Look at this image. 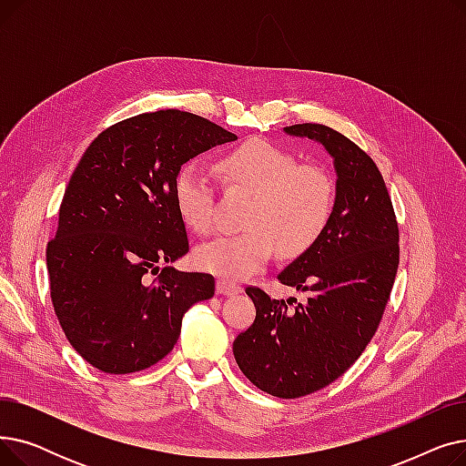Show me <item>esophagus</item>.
I'll return each mask as SVG.
<instances>
[{
    "label": "esophagus",
    "instance_id": "34e87169",
    "mask_svg": "<svg viewBox=\"0 0 466 466\" xmlns=\"http://www.w3.org/2000/svg\"><path fill=\"white\" fill-rule=\"evenodd\" d=\"M239 290H241V287H238L236 283H228V281H225V279H218V281H217V292H218V295L232 297V295H238Z\"/></svg>",
    "mask_w": 466,
    "mask_h": 466
}]
</instances>
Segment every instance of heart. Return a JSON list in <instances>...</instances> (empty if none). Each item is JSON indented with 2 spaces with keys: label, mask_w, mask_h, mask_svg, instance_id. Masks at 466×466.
<instances>
[{
  "label": "heart",
  "mask_w": 466,
  "mask_h": 466,
  "mask_svg": "<svg viewBox=\"0 0 466 466\" xmlns=\"http://www.w3.org/2000/svg\"><path fill=\"white\" fill-rule=\"evenodd\" d=\"M230 190L253 194L243 213L246 230L204 243L196 266L227 281H241L266 266L276 248L281 257L308 253L323 238L336 209V185L327 171L266 141L241 143L217 162ZM176 209L192 232L206 236L215 227V196L204 171L188 162L174 179Z\"/></svg>",
  "instance_id": "heart-1"
}]
</instances>
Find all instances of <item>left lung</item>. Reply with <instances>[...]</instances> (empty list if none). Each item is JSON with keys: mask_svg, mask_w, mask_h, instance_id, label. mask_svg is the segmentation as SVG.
Segmentation results:
<instances>
[{"mask_svg": "<svg viewBox=\"0 0 466 466\" xmlns=\"http://www.w3.org/2000/svg\"><path fill=\"white\" fill-rule=\"evenodd\" d=\"M285 132L319 141L334 158L336 209L323 238L278 276L308 300H276L248 287L257 315L232 351L239 370L264 393L299 399L338 380L369 346L395 283L400 248L393 202L374 160L325 125L306 122Z\"/></svg>", "mask_w": 466, "mask_h": 466, "instance_id": "1", "label": "left lung"}]
</instances>
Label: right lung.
<instances>
[{
  "instance_id": "add662e5",
  "label": "right lung",
  "mask_w": 466,
  "mask_h": 466,
  "mask_svg": "<svg viewBox=\"0 0 466 466\" xmlns=\"http://www.w3.org/2000/svg\"><path fill=\"white\" fill-rule=\"evenodd\" d=\"M234 139L204 116L160 109L106 128L81 157L46 243V270L58 323L94 369H149L177 344L183 313L215 295L211 274L158 273V262L188 253L171 192L177 169Z\"/></svg>"
}]
</instances>
